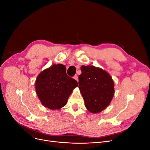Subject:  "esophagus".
Listing matches in <instances>:
<instances>
[{
  "label": "esophagus",
  "instance_id": "34e87169",
  "mask_svg": "<svg viewBox=\"0 0 150 150\" xmlns=\"http://www.w3.org/2000/svg\"><path fill=\"white\" fill-rule=\"evenodd\" d=\"M74 79L75 80H76V81L78 82V76H74Z\"/></svg>",
  "mask_w": 150,
  "mask_h": 150
}]
</instances>
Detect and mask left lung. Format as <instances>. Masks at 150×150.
Returning <instances> with one entry per match:
<instances>
[{
  "label": "left lung",
  "instance_id": "obj_1",
  "mask_svg": "<svg viewBox=\"0 0 150 150\" xmlns=\"http://www.w3.org/2000/svg\"><path fill=\"white\" fill-rule=\"evenodd\" d=\"M79 76V88L87 110L98 113L110 104L114 96V82L111 76L101 68L82 66Z\"/></svg>",
  "mask_w": 150,
  "mask_h": 150
}]
</instances>
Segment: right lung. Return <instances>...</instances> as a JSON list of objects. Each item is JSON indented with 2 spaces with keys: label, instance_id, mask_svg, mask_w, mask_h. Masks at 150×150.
I'll return each mask as SVG.
<instances>
[{
  "label": "right lung",
  "instance_id": "right-lung-1",
  "mask_svg": "<svg viewBox=\"0 0 150 150\" xmlns=\"http://www.w3.org/2000/svg\"><path fill=\"white\" fill-rule=\"evenodd\" d=\"M78 82L68 76L66 67L54 64L42 71L37 77L35 88L42 104L50 110H59L64 106Z\"/></svg>",
  "mask_w": 150,
  "mask_h": 150
}]
</instances>
